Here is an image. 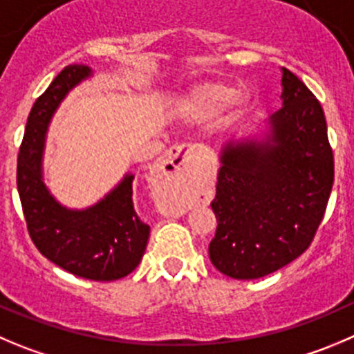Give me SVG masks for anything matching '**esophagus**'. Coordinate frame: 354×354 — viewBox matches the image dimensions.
<instances>
[{"mask_svg": "<svg viewBox=\"0 0 354 354\" xmlns=\"http://www.w3.org/2000/svg\"><path fill=\"white\" fill-rule=\"evenodd\" d=\"M160 163L161 167L167 168V174H170L171 177H177V179L184 180L187 175H189L191 147L186 146V144L171 147V149H168L167 153L161 156Z\"/></svg>", "mask_w": 354, "mask_h": 354, "instance_id": "34e87169", "label": "esophagus"}]
</instances>
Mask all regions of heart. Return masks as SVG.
I'll return each instance as SVG.
<instances>
[{"instance_id":"1","label":"heart","mask_w":354,"mask_h":354,"mask_svg":"<svg viewBox=\"0 0 354 354\" xmlns=\"http://www.w3.org/2000/svg\"><path fill=\"white\" fill-rule=\"evenodd\" d=\"M231 90L221 83H205L187 93L183 102V114L189 121H207L217 114L230 99Z\"/></svg>"}]
</instances>
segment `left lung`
<instances>
[{
	"instance_id": "1",
	"label": "left lung",
	"mask_w": 354,
	"mask_h": 354,
	"mask_svg": "<svg viewBox=\"0 0 354 354\" xmlns=\"http://www.w3.org/2000/svg\"><path fill=\"white\" fill-rule=\"evenodd\" d=\"M281 109L218 151L212 210V264L234 280H255L290 264L311 243L325 214L332 156L322 106L281 67Z\"/></svg>"
}]
</instances>
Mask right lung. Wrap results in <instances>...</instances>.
Returning a JSON list of instances; mask_svg holds the SVG:
<instances>
[{
	"instance_id": "right-lung-1",
	"label": "right lung",
	"mask_w": 354,
	"mask_h": 354,
	"mask_svg": "<svg viewBox=\"0 0 354 354\" xmlns=\"http://www.w3.org/2000/svg\"><path fill=\"white\" fill-rule=\"evenodd\" d=\"M92 76L85 64L64 67L36 100L17 160V187L31 240L48 261L85 280L113 281L139 266L149 240V225L133 208L136 175L127 171L109 193L85 208L60 203L43 175L50 121L69 92Z\"/></svg>"
}]
</instances>
